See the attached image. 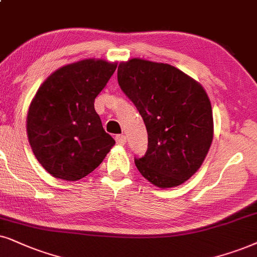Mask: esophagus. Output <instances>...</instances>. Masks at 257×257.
Instances as JSON below:
<instances>
[{
  "mask_svg": "<svg viewBox=\"0 0 257 257\" xmlns=\"http://www.w3.org/2000/svg\"><path fill=\"white\" fill-rule=\"evenodd\" d=\"M115 140H116V142H117V145H121V146L125 145V142H126L125 136L123 135V134H121V135H116V136H115Z\"/></svg>",
  "mask_w": 257,
  "mask_h": 257,
  "instance_id": "34e87169",
  "label": "esophagus"
}]
</instances>
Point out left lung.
<instances>
[{
    "label": "left lung",
    "mask_w": 257,
    "mask_h": 257,
    "mask_svg": "<svg viewBox=\"0 0 257 257\" xmlns=\"http://www.w3.org/2000/svg\"><path fill=\"white\" fill-rule=\"evenodd\" d=\"M117 80L148 133V148L135 165L155 186H179L203 164L213 138L212 108L203 86L168 64L131 59Z\"/></svg>",
    "instance_id": "1"
}]
</instances>
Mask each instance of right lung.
<instances>
[{"mask_svg": "<svg viewBox=\"0 0 257 257\" xmlns=\"http://www.w3.org/2000/svg\"><path fill=\"white\" fill-rule=\"evenodd\" d=\"M116 67L85 59L60 67L39 87L28 109L27 134L35 158L54 178L82 179L115 145L103 129L95 98Z\"/></svg>", "mask_w": 257, "mask_h": 257, "instance_id": "1", "label": "right lung"}]
</instances>
